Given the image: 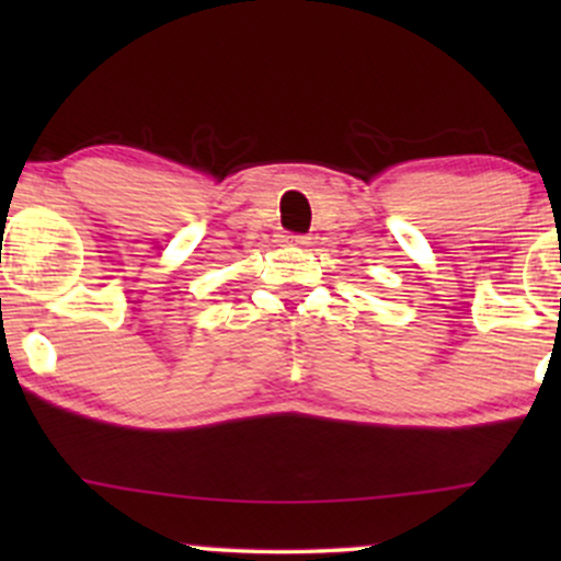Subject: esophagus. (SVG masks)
<instances>
[{
  "label": "esophagus",
  "mask_w": 561,
  "mask_h": 561,
  "mask_svg": "<svg viewBox=\"0 0 561 561\" xmlns=\"http://www.w3.org/2000/svg\"><path fill=\"white\" fill-rule=\"evenodd\" d=\"M282 242H287V244H308V237L306 234H282Z\"/></svg>",
  "instance_id": "34e87169"
}]
</instances>
